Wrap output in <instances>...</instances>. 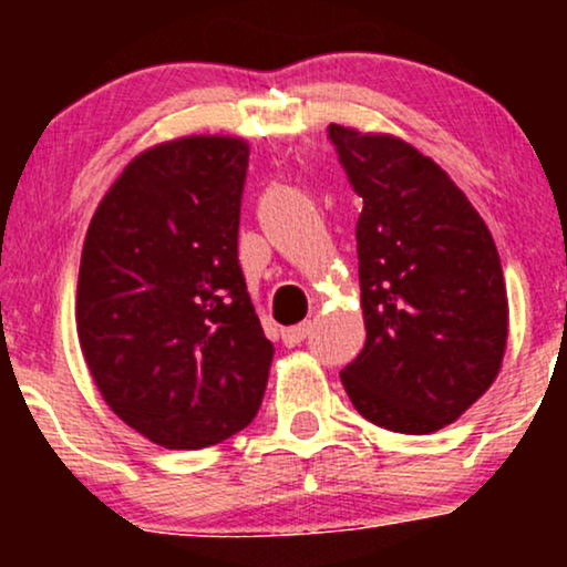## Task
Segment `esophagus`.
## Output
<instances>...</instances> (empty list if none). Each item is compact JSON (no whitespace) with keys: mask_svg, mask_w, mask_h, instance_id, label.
I'll return each mask as SVG.
<instances>
[{"mask_svg":"<svg viewBox=\"0 0 567 567\" xmlns=\"http://www.w3.org/2000/svg\"><path fill=\"white\" fill-rule=\"evenodd\" d=\"M309 328H311L309 322L292 324V328H285V330H282L285 347H298V343H303L306 336H309Z\"/></svg>","mask_w":567,"mask_h":567,"instance_id":"1","label":"esophagus"}]
</instances>
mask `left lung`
<instances>
[{
    "label": "left lung",
    "instance_id": "1",
    "mask_svg": "<svg viewBox=\"0 0 567 567\" xmlns=\"http://www.w3.org/2000/svg\"><path fill=\"white\" fill-rule=\"evenodd\" d=\"M362 197L357 220L365 347L341 370L370 424L432 434L496 381L509 333L504 271L485 220L451 175L394 135L330 125Z\"/></svg>",
    "mask_w": 567,
    "mask_h": 567
}]
</instances>
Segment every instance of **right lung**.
<instances>
[{"label": "right lung", "instance_id": "1", "mask_svg": "<svg viewBox=\"0 0 567 567\" xmlns=\"http://www.w3.org/2000/svg\"><path fill=\"white\" fill-rule=\"evenodd\" d=\"M250 148L188 135L146 148L90 220L76 336L97 392L146 440L197 451L256 419L275 347L239 269Z\"/></svg>", "mask_w": 567, "mask_h": 567}]
</instances>
